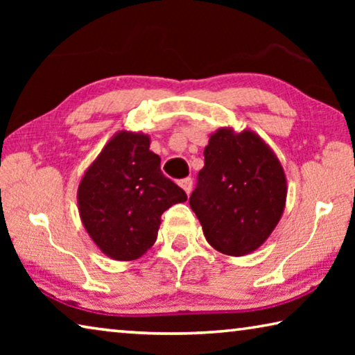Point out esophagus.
<instances>
[{
	"instance_id": "1",
	"label": "esophagus",
	"mask_w": 355,
	"mask_h": 355,
	"mask_svg": "<svg viewBox=\"0 0 355 355\" xmlns=\"http://www.w3.org/2000/svg\"><path fill=\"white\" fill-rule=\"evenodd\" d=\"M180 186L184 189L186 194H191V189H192V178H183L180 180Z\"/></svg>"
}]
</instances>
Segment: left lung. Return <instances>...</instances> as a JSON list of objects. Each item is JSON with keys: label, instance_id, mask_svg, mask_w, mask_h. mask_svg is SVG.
I'll use <instances>...</instances> for the list:
<instances>
[{"label": "left lung", "instance_id": "obj_1", "mask_svg": "<svg viewBox=\"0 0 355 355\" xmlns=\"http://www.w3.org/2000/svg\"><path fill=\"white\" fill-rule=\"evenodd\" d=\"M189 205L203 235L220 254H252L271 236L286 203V175L277 155L252 130L230 127L209 136Z\"/></svg>", "mask_w": 355, "mask_h": 355}]
</instances>
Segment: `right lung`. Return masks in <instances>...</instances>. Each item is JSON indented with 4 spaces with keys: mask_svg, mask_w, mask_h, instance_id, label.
<instances>
[{
    "mask_svg": "<svg viewBox=\"0 0 355 355\" xmlns=\"http://www.w3.org/2000/svg\"><path fill=\"white\" fill-rule=\"evenodd\" d=\"M159 164L148 135L122 130L84 172L78 211L95 245L112 260L142 257L156 241L161 214L188 200Z\"/></svg>",
    "mask_w": 355,
    "mask_h": 355,
    "instance_id": "obj_1",
    "label": "right lung"
}]
</instances>
